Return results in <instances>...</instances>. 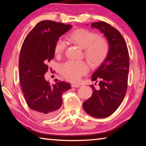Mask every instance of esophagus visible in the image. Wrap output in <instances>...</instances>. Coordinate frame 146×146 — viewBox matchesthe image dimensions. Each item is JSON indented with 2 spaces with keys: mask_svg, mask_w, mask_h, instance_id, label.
Instances as JSON below:
<instances>
[{
  "mask_svg": "<svg viewBox=\"0 0 146 146\" xmlns=\"http://www.w3.org/2000/svg\"><path fill=\"white\" fill-rule=\"evenodd\" d=\"M71 87L78 88L80 87V85L78 84H71Z\"/></svg>",
  "mask_w": 146,
  "mask_h": 146,
  "instance_id": "34e87169",
  "label": "esophagus"
}]
</instances>
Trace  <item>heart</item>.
I'll use <instances>...</instances> for the list:
<instances>
[{
  "instance_id": "b5f03b06",
  "label": "heart",
  "mask_w": 146,
  "mask_h": 146,
  "mask_svg": "<svg viewBox=\"0 0 146 146\" xmlns=\"http://www.w3.org/2000/svg\"><path fill=\"white\" fill-rule=\"evenodd\" d=\"M68 40L84 49L86 59L94 67L100 65L105 60L109 52L110 46L108 40L103 37H98L97 33L88 29H76L69 35ZM65 48L66 44L64 40L58 39L54 48L55 53L56 55H60ZM88 71V66L82 61H68L62 64L60 68L62 75L71 81L78 80Z\"/></svg>"
}]
</instances>
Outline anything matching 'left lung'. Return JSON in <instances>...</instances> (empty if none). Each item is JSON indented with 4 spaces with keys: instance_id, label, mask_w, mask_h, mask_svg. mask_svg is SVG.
Wrapping results in <instances>:
<instances>
[{
    "instance_id": "obj_1",
    "label": "left lung",
    "mask_w": 146,
    "mask_h": 146,
    "mask_svg": "<svg viewBox=\"0 0 146 146\" xmlns=\"http://www.w3.org/2000/svg\"><path fill=\"white\" fill-rule=\"evenodd\" d=\"M91 26L104 34L110 49L105 60L91 76L93 81L99 80V90L91 86L92 95L83 103V108L91 117L106 118L117 110L126 93L129 53L122 35L110 24L101 21L91 23Z\"/></svg>"
}]
</instances>
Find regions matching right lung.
I'll list each match as a JSON object with an SVG mask.
<instances>
[{
    "label": "right lung",
    "instance_id": "obj_1",
    "mask_svg": "<svg viewBox=\"0 0 146 146\" xmlns=\"http://www.w3.org/2000/svg\"><path fill=\"white\" fill-rule=\"evenodd\" d=\"M72 28L51 21L38 23L24 40L19 56L20 82L28 107L42 118L58 114L62 104V95L71 89L70 84L58 81L51 84L44 75L47 65L54 58L56 42Z\"/></svg>",
    "mask_w": 146,
    "mask_h": 146
}]
</instances>
